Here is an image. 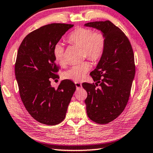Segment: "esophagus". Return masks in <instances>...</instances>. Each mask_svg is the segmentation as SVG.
Masks as SVG:
<instances>
[{
  "mask_svg": "<svg viewBox=\"0 0 153 153\" xmlns=\"http://www.w3.org/2000/svg\"><path fill=\"white\" fill-rule=\"evenodd\" d=\"M74 83H75V85H76V89H81V88L82 87V85L81 83H79V82H75Z\"/></svg>",
  "mask_w": 153,
  "mask_h": 153,
  "instance_id": "obj_1",
  "label": "esophagus"
}]
</instances>
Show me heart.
I'll use <instances>...</instances> for the list:
<instances>
[{
	"instance_id": "1",
	"label": "heart",
	"mask_w": 153,
	"mask_h": 153,
	"mask_svg": "<svg viewBox=\"0 0 153 153\" xmlns=\"http://www.w3.org/2000/svg\"><path fill=\"white\" fill-rule=\"evenodd\" d=\"M67 39L72 44L83 48L85 54L93 61L100 60L105 50L106 39L105 35L101 31L94 32L89 28L78 27L68 35ZM64 48L61 43H57L53 47V57L59 64L64 62ZM91 67L89 62H84L72 66L64 73V76L75 81H81Z\"/></svg>"
}]
</instances>
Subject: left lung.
Returning <instances> with one entry per match:
<instances>
[{
    "label": "left lung",
    "mask_w": 153,
    "mask_h": 153,
    "mask_svg": "<svg viewBox=\"0 0 153 153\" xmlns=\"http://www.w3.org/2000/svg\"><path fill=\"white\" fill-rule=\"evenodd\" d=\"M85 26L101 31L106 39L102 57L90 73L95 83L82 85L87 92L85 103L88 117L105 124L117 118L127 105L135 75L134 56L129 39L111 21H95Z\"/></svg>",
    "instance_id": "1"
}]
</instances>
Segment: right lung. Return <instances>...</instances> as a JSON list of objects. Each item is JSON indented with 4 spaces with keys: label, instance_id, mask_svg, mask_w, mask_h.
<instances>
[{
    "label": "right lung",
    "instance_id": "add662e5",
    "mask_svg": "<svg viewBox=\"0 0 153 153\" xmlns=\"http://www.w3.org/2000/svg\"><path fill=\"white\" fill-rule=\"evenodd\" d=\"M73 26L52 23L41 27L29 33L18 50L15 72L21 99L31 117L45 125L63 121L76 90L68 79L62 81L57 89L50 84L51 79L58 78L53 47Z\"/></svg>",
    "mask_w": 153,
    "mask_h": 153
}]
</instances>
